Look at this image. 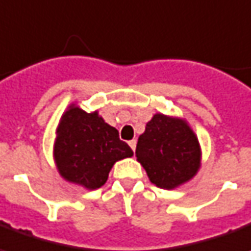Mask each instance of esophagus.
<instances>
[{
    "mask_svg": "<svg viewBox=\"0 0 251 251\" xmlns=\"http://www.w3.org/2000/svg\"><path fill=\"white\" fill-rule=\"evenodd\" d=\"M136 144H137V141H136V140H134V139L129 141V146H130V148H132L133 151L136 150Z\"/></svg>",
    "mask_w": 251,
    "mask_h": 251,
    "instance_id": "1",
    "label": "esophagus"
}]
</instances>
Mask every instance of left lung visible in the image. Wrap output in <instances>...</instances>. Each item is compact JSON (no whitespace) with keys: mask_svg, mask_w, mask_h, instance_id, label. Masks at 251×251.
I'll return each mask as SVG.
<instances>
[{"mask_svg":"<svg viewBox=\"0 0 251 251\" xmlns=\"http://www.w3.org/2000/svg\"><path fill=\"white\" fill-rule=\"evenodd\" d=\"M136 156L151 183L175 190L197 175L202 151L185 119L155 114L140 134Z\"/></svg>","mask_w":251,"mask_h":251,"instance_id":"8db88e82","label":"left lung"}]
</instances>
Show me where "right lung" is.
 <instances>
[{
    "instance_id": "right-lung-1",
    "label": "right lung",
    "mask_w": 251,
    "mask_h": 251,
    "mask_svg": "<svg viewBox=\"0 0 251 251\" xmlns=\"http://www.w3.org/2000/svg\"><path fill=\"white\" fill-rule=\"evenodd\" d=\"M132 148L119 139L99 112H86L71 104L56 129L53 158L59 175L86 190L105 184L115 162L130 158Z\"/></svg>"
}]
</instances>
